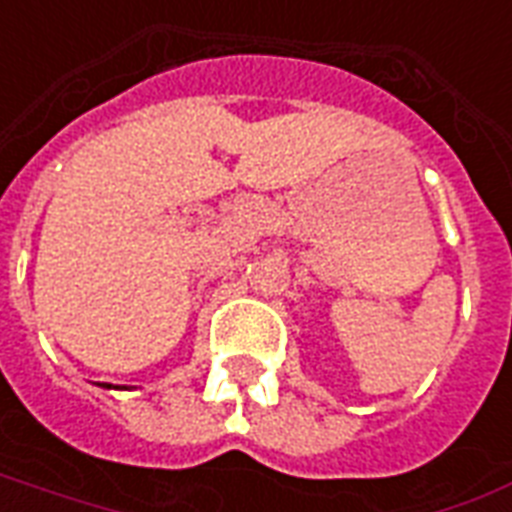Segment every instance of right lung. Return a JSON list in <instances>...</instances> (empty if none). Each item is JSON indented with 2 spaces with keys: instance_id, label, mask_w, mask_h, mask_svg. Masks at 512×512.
Listing matches in <instances>:
<instances>
[{
  "instance_id": "right-lung-1",
  "label": "right lung",
  "mask_w": 512,
  "mask_h": 512,
  "mask_svg": "<svg viewBox=\"0 0 512 512\" xmlns=\"http://www.w3.org/2000/svg\"><path fill=\"white\" fill-rule=\"evenodd\" d=\"M106 387H112V384H106Z\"/></svg>"
}]
</instances>
